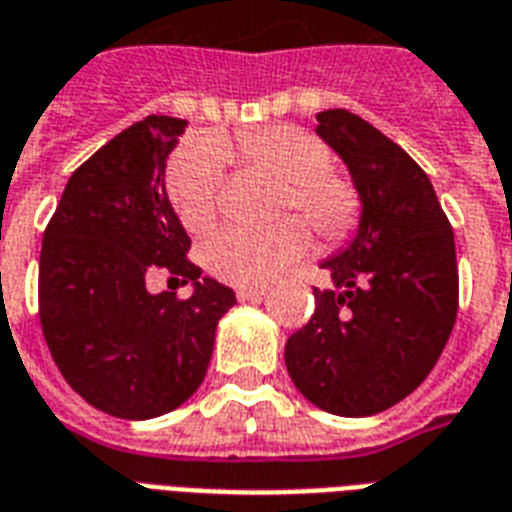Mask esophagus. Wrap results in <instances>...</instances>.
<instances>
[{
	"instance_id": "esophagus-1",
	"label": "esophagus",
	"mask_w": 512,
	"mask_h": 512,
	"mask_svg": "<svg viewBox=\"0 0 512 512\" xmlns=\"http://www.w3.org/2000/svg\"><path fill=\"white\" fill-rule=\"evenodd\" d=\"M266 295V287H236L238 301H260Z\"/></svg>"
}]
</instances>
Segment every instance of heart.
<instances>
[{"instance_id":"1","label":"heart","mask_w":512,"mask_h":512,"mask_svg":"<svg viewBox=\"0 0 512 512\" xmlns=\"http://www.w3.org/2000/svg\"><path fill=\"white\" fill-rule=\"evenodd\" d=\"M222 157L263 170L282 181L279 206L298 208L306 222L325 238L344 236L358 217L355 189L331 173L333 157L323 140L298 127L217 138L181 151L168 173L173 211L189 233H203L217 214L222 187ZM309 249V233L298 219L274 227H222L200 246V257L211 274L230 285H266Z\"/></svg>"}]
</instances>
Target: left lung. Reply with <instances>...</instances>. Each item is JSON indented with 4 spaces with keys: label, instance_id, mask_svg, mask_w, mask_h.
<instances>
[{
    "label": "left lung",
    "instance_id": "8db88e82",
    "mask_svg": "<svg viewBox=\"0 0 512 512\" xmlns=\"http://www.w3.org/2000/svg\"><path fill=\"white\" fill-rule=\"evenodd\" d=\"M317 135L347 165L361 214L320 266L312 320L285 344L295 388L333 415L366 418L407 399L448 344L458 309L453 227L429 176L377 127L342 108Z\"/></svg>",
    "mask_w": 512,
    "mask_h": 512
}]
</instances>
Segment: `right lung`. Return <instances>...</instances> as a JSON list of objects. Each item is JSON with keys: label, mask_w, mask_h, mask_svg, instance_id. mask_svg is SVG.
Segmentation results:
<instances>
[{"label": "right lung", "mask_w": 512, "mask_h": 512, "mask_svg": "<svg viewBox=\"0 0 512 512\" xmlns=\"http://www.w3.org/2000/svg\"><path fill=\"white\" fill-rule=\"evenodd\" d=\"M187 127L149 116L75 170L40 249V323L70 388L113 418L149 420L198 391L236 293L200 276L170 206L165 168ZM157 267L193 285L149 294Z\"/></svg>", "instance_id": "right-lung-1"}]
</instances>
